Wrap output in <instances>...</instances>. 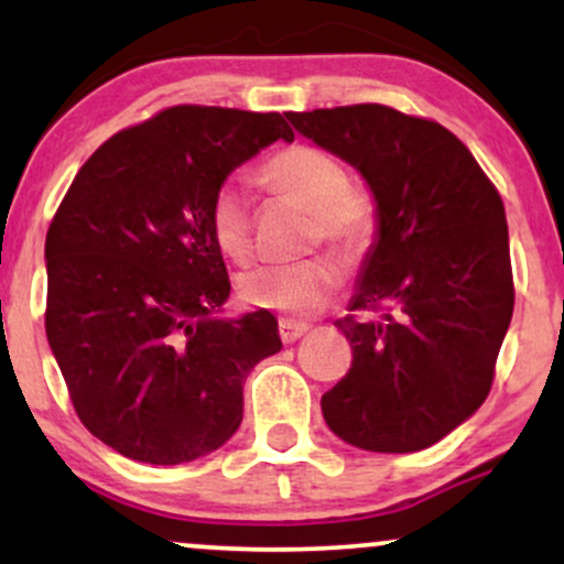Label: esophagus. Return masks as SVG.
Listing matches in <instances>:
<instances>
[{"mask_svg":"<svg viewBox=\"0 0 564 564\" xmlns=\"http://www.w3.org/2000/svg\"><path fill=\"white\" fill-rule=\"evenodd\" d=\"M307 323L302 321H291V318H281L278 321V334H281V341L283 345H291V341H296L300 336L307 334Z\"/></svg>","mask_w":564,"mask_h":564,"instance_id":"esophagus-1","label":"esophagus"}]
</instances>
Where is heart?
I'll list each match as a JSON object with an SVG mask.
<instances>
[{
    "mask_svg": "<svg viewBox=\"0 0 564 564\" xmlns=\"http://www.w3.org/2000/svg\"><path fill=\"white\" fill-rule=\"evenodd\" d=\"M260 183L313 212L310 243L326 241L341 254L352 257L373 241L379 225L377 204L366 191L349 185L347 166L334 153L296 142L264 161ZM206 228L217 249L230 260L241 262L251 254V206L241 187L230 183L217 187L206 209ZM339 286V262L315 254L291 264H262L246 270L238 278V296L249 307L304 318L328 307Z\"/></svg>",
    "mask_w": 564,
    "mask_h": 564,
    "instance_id": "b5f03b06",
    "label": "heart"
}]
</instances>
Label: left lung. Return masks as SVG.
Listing matches in <instances>:
<instances>
[{
  "instance_id": "1",
  "label": "left lung",
  "mask_w": 564,
  "mask_h": 564,
  "mask_svg": "<svg viewBox=\"0 0 564 564\" xmlns=\"http://www.w3.org/2000/svg\"><path fill=\"white\" fill-rule=\"evenodd\" d=\"M358 166L377 196L379 241L347 318L352 366L323 394L345 443L430 448L488 398L514 310L503 200L451 129L379 102L289 113Z\"/></svg>"
}]
</instances>
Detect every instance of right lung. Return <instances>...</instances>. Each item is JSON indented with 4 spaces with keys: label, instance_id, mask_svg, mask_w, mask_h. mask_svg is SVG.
I'll list each match as a JSON object with an SVG mask.
<instances>
[{
    "label": "right lung",
    "instance_id": "obj_1",
    "mask_svg": "<svg viewBox=\"0 0 564 564\" xmlns=\"http://www.w3.org/2000/svg\"><path fill=\"white\" fill-rule=\"evenodd\" d=\"M294 132L281 113L170 106L87 159L47 230V341L76 416L145 464L228 443L243 379L281 349L268 310L217 318L230 294L206 228L225 177Z\"/></svg>",
    "mask_w": 564,
    "mask_h": 564
}]
</instances>
